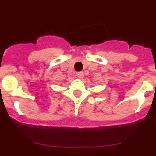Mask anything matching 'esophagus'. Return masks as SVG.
Listing matches in <instances>:
<instances>
[{
    "label": "esophagus",
    "mask_w": 156,
    "mask_h": 156,
    "mask_svg": "<svg viewBox=\"0 0 156 156\" xmlns=\"http://www.w3.org/2000/svg\"><path fill=\"white\" fill-rule=\"evenodd\" d=\"M76 76L77 77H79V78H83V72H78V73H76Z\"/></svg>",
    "instance_id": "34e87169"
}]
</instances>
